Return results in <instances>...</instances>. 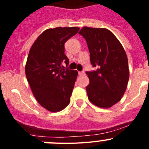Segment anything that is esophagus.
Listing matches in <instances>:
<instances>
[{
	"label": "esophagus",
	"mask_w": 149,
	"mask_h": 149,
	"mask_svg": "<svg viewBox=\"0 0 149 149\" xmlns=\"http://www.w3.org/2000/svg\"><path fill=\"white\" fill-rule=\"evenodd\" d=\"M79 76H83V75H84V71H79Z\"/></svg>",
	"instance_id": "esophagus-1"
}]
</instances>
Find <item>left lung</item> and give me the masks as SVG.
I'll list each match as a JSON object with an SVG mask.
<instances>
[{
	"label": "left lung",
	"instance_id": "1",
	"mask_svg": "<svg viewBox=\"0 0 149 149\" xmlns=\"http://www.w3.org/2000/svg\"><path fill=\"white\" fill-rule=\"evenodd\" d=\"M86 40L90 61L97 70L86 73L89 79L86 86L88 98L101 108H109L125 94L129 80L127 57L115 34L105 28L84 26L79 31Z\"/></svg>",
	"mask_w": 149,
	"mask_h": 149
}]
</instances>
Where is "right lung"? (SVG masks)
<instances>
[{
	"mask_svg": "<svg viewBox=\"0 0 149 149\" xmlns=\"http://www.w3.org/2000/svg\"><path fill=\"white\" fill-rule=\"evenodd\" d=\"M79 27H56L43 31L30 49L25 73L31 91L47 110L57 112L69 104L78 72L66 67L64 44Z\"/></svg>",
	"mask_w": 149,
	"mask_h": 149,
	"instance_id": "right-lung-1",
	"label": "right lung"
}]
</instances>
